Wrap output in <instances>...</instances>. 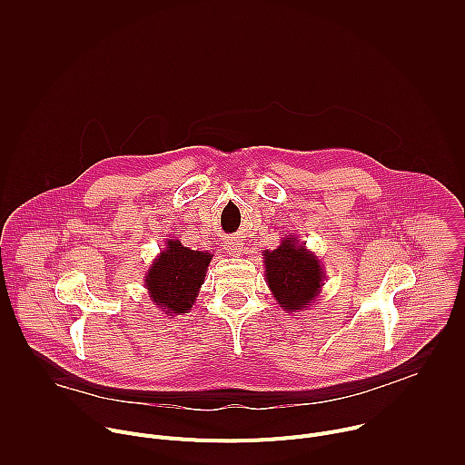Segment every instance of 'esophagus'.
Wrapping results in <instances>:
<instances>
[{
    "mask_svg": "<svg viewBox=\"0 0 465 465\" xmlns=\"http://www.w3.org/2000/svg\"><path fill=\"white\" fill-rule=\"evenodd\" d=\"M224 248L232 253V255H239L242 252V242L239 239H226L224 241Z\"/></svg>",
    "mask_w": 465,
    "mask_h": 465,
    "instance_id": "34e87169",
    "label": "esophagus"
}]
</instances>
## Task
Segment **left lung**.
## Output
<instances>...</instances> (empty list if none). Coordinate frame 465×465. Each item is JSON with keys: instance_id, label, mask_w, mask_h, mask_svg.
<instances>
[{"instance_id": "obj_1", "label": "left lung", "mask_w": 465, "mask_h": 465, "mask_svg": "<svg viewBox=\"0 0 465 465\" xmlns=\"http://www.w3.org/2000/svg\"><path fill=\"white\" fill-rule=\"evenodd\" d=\"M264 276L274 298L289 312H298L314 302L323 282L320 261L309 253L291 235L283 239L282 246L272 252H264Z\"/></svg>"}]
</instances>
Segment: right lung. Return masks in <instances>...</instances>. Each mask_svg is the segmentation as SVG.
Wrapping results in <instances>:
<instances>
[{"label":"right lung","mask_w":465,"mask_h":465,"mask_svg":"<svg viewBox=\"0 0 465 465\" xmlns=\"http://www.w3.org/2000/svg\"><path fill=\"white\" fill-rule=\"evenodd\" d=\"M210 261V253L189 250L180 241H169L147 274V289L154 303L171 316L187 312L204 282Z\"/></svg>","instance_id":"1"}]
</instances>
